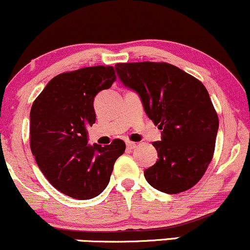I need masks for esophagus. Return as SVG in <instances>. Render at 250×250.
<instances>
[{"label":"esophagus","instance_id":"obj_1","mask_svg":"<svg viewBox=\"0 0 250 250\" xmlns=\"http://www.w3.org/2000/svg\"><path fill=\"white\" fill-rule=\"evenodd\" d=\"M136 146H138V144H135V142L127 141V147L129 148V149H134V148H136Z\"/></svg>","mask_w":250,"mask_h":250}]
</instances>
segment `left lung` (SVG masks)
Segmentation results:
<instances>
[{
    "label": "left lung",
    "instance_id": "left-lung-1",
    "mask_svg": "<svg viewBox=\"0 0 250 250\" xmlns=\"http://www.w3.org/2000/svg\"><path fill=\"white\" fill-rule=\"evenodd\" d=\"M123 85L138 92L161 133L158 160L145 171L150 186L175 194L196 185L212 160L218 116L202 82L167 62H120Z\"/></svg>",
    "mask_w": 250,
    "mask_h": 250
}]
</instances>
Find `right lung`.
<instances>
[{
    "label": "right lung",
    "instance_id": "1",
    "mask_svg": "<svg viewBox=\"0 0 250 250\" xmlns=\"http://www.w3.org/2000/svg\"><path fill=\"white\" fill-rule=\"evenodd\" d=\"M116 81L112 66L64 72L48 82L31 109V149L53 188L76 199H91L108 186L122 140L87 144L86 125L96 121L95 96Z\"/></svg>",
    "mask_w": 250,
    "mask_h": 250
}]
</instances>
